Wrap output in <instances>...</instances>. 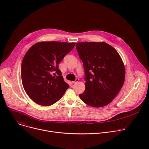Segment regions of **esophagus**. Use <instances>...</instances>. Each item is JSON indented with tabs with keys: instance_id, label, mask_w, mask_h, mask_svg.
Wrapping results in <instances>:
<instances>
[{
	"instance_id": "1",
	"label": "esophagus",
	"mask_w": 149,
	"mask_h": 149,
	"mask_svg": "<svg viewBox=\"0 0 149 149\" xmlns=\"http://www.w3.org/2000/svg\"><path fill=\"white\" fill-rule=\"evenodd\" d=\"M78 81H79V79H78V78H76L75 81H72V84H75V83H77V82H78Z\"/></svg>"
}]
</instances>
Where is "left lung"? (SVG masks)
<instances>
[{
  "label": "left lung",
  "instance_id": "left-lung-1",
  "mask_svg": "<svg viewBox=\"0 0 149 149\" xmlns=\"http://www.w3.org/2000/svg\"><path fill=\"white\" fill-rule=\"evenodd\" d=\"M76 49L83 63L86 90L81 100L94 107L110 103L123 86L125 68L117 51L104 42H78Z\"/></svg>",
  "mask_w": 149,
  "mask_h": 149
}]
</instances>
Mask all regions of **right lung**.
<instances>
[{"mask_svg": "<svg viewBox=\"0 0 149 149\" xmlns=\"http://www.w3.org/2000/svg\"><path fill=\"white\" fill-rule=\"evenodd\" d=\"M75 45L74 42H41L27 51L21 65V77L26 94L34 102L43 106L51 105L69 88L58 63Z\"/></svg>", "mask_w": 149, "mask_h": 149, "instance_id": "obj_1", "label": "right lung"}]
</instances>
